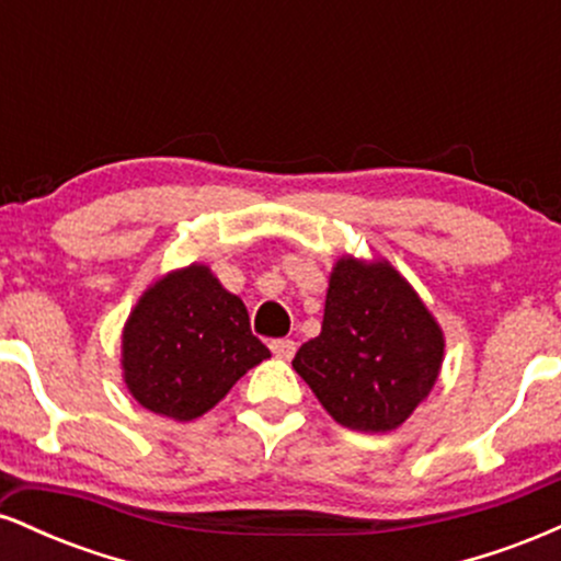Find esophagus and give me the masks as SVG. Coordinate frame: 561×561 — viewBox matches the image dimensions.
Returning a JSON list of instances; mask_svg holds the SVG:
<instances>
[{"mask_svg":"<svg viewBox=\"0 0 561 561\" xmlns=\"http://www.w3.org/2000/svg\"><path fill=\"white\" fill-rule=\"evenodd\" d=\"M268 347H272V353L276 358H285V362H289V358L295 356V351H298V345H295L293 340H272Z\"/></svg>","mask_w":561,"mask_h":561,"instance_id":"esophagus-1","label":"esophagus"}]
</instances>
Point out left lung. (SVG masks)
Wrapping results in <instances>:
<instances>
[{
    "instance_id": "1",
    "label": "left lung",
    "mask_w": 561,
    "mask_h": 561,
    "mask_svg": "<svg viewBox=\"0 0 561 561\" xmlns=\"http://www.w3.org/2000/svg\"><path fill=\"white\" fill-rule=\"evenodd\" d=\"M443 332L388 261L334 263L319 337L295 353L334 422L362 433L401 427L433 390L443 364Z\"/></svg>"
}]
</instances>
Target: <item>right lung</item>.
<instances>
[{"instance_id":"add662e5","label":"right lung","mask_w":561,"mask_h":561,"mask_svg":"<svg viewBox=\"0 0 561 561\" xmlns=\"http://www.w3.org/2000/svg\"><path fill=\"white\" fill-rule=\"evenodd\" d=\"M244 302L208 266L165 274L124 327L126 388L145 409L190 422L221 401L244 371L268 358Z\"/></svg>"}]
</instances>
